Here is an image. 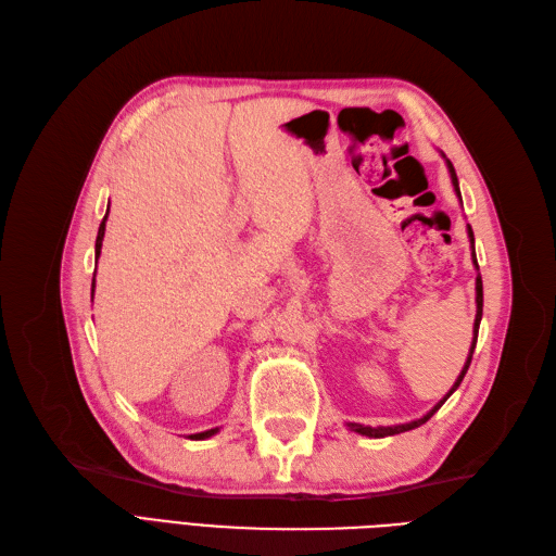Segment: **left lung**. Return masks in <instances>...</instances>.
Masks as SVG:
<instances>
[{
  "label": "left lung",
  "instance_id": "1",
  "mask_svg": "<svg viewBox=\"0 0 556 556\" xmlns=\"http://www.w3.org/2000/svg\"><path fill=\"white\" fill-rule=\"evenodd\" d=\"M445 157V155H443ZM447 169H450V178H452V185H454V192H457V197L462 199V194H459V180H457V174H454V166H452V162L447 160ZM468 237H470V245H473L476 241H473V229L468 227ZM473 264H476V268H478V260H476V245H473ZM476 304H478V311H476V323H473V343H470V350H468V357H466V364H464V368H462V374H459V378L454 380V384L450 387V392L435 403V406L425 415V417H419V419H413V422H406V425H396V427H364V425H348L352 431H357V433H362V435H368V439H384V435H394V433H403V431H410V429H415V427H422L427 419L439 410L443 403L450 399V394L457 390V387L462 384V380H464V376H466V371H468V366H470V359H473V350H476V343H478V329H480V319H482V278H480V274H478V278H476Z\"/></svg>",
  "mask_w": 556,
  "mask_h": 556
}]
</instances>
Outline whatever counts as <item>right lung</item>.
Returning <instances> with one entry per match:
<instances>
[{"label": "right lung", "mask_w": 556, "mask_h": 556, "mask_svg": "<svg viewBox=\"0 0 556 556\" xmlns=\"http://www.w3.org/2000/svg\"><path fill=\"white\" fill-rule=\"evenodd\" d=\"M106 217H109V211L104 215L102 225H99V231H97V241H94V257L99 260V252H102V241H104V231H106ZM92 296H94V276H92ZM213 433H217V429H208V431H201V433H192L190 439L192 441H204V439H211Z\"/></svg>", "instance_id": "1"}]
</instances>
